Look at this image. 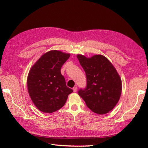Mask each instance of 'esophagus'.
Listing matches in <instances>:
<instances>
[{
  "label": "esophagus",
  "mask_w": 148,
  "mask_h": 148,
  "mask_svg": "<svg viewBox=\"0 0 148 148\" xmlns=\"http://www.w3.org/2000/svg\"><path fill=\"white\" fill-rule=\"evenodd\" d=\"M77 88L76 86H75V87H74V88H73V91H74V92H77Z\"/></svg>",
  "instance_id": "34e87169"
}]
</instances>
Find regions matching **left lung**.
I'll return each mask as SVG.
<instances>
[{
	"label": "left lung",
	"instance_id": "1",
	"mask_svg": "<svg viewBox=\"0 0 148 148\" xmlns=\"http://www.w3.org/2000/svg\"><path fill=\"white\" fill-rule=\"evenodd\" d=\"M77 58L86 73L87 84L78 94L91 111L104 114L114 108L120 98L122 83L114 65L102 55L87 58L77 55Z\"/></svg>",
	"mask_w": 148,
	"mask_h": 148
}]
</instances>
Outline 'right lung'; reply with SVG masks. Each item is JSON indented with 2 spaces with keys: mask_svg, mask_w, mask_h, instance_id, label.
<instances>
[{
  "mask_svg": "<svg viewBox=\"0 0 148 148\" xmlns=\"http://www.w3.org/2000/svg\"><path fill=\"white\" fill-rule=\"evenodd\" d=\"M69 53L51 50L43 54L30 69L27 88L31 100L39 111L52 113L64 106L73 90L66 86L62 66Z\"/></svg>",
  "mask_w": 148,
  "mask_h": 148,
  "instance_id": "1",
  "label": "right lung"
}]
</instances>
